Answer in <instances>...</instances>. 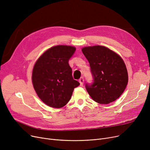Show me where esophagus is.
<instances>
[{"label":"esophagus","mask_w":150,"mask_h":150,"mask_svg":"<svg viewBox=\"0 0 150 150\" xmlns=\"http://www.w3.org/2000/svg\"><path fill=\"white\" fill-rule=\"evenodd\" d=\"M79 81V82H80L81 86H82L83 84V82H84V79H83V77H81Z\"/></svg>","instance_id":"esophagus-1"}]
</instances>
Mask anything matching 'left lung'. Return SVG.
<instances>
[{
  "mask_svg": "<svg viewBox=\"0 0 150 150\" xmlns=\"http://www.w3.org/2000/svg\"><path fill=\"white\" fill-rule=\"evenodd\" d=\"M82 51L89 62L93 77V82L85 84L89 95L99 104L115 101L123 93L128 82L123 59L102 46L85 47Z\"/></svg>",
  "mask_w": 150,
  "mask_h": 150,
  "instance_id": "left-lung-1",
  "label": "left lung"
}]
</instances>
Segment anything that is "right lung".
<instances>
[{"mask_svg": "<svg viewBox=\"0 0 150 150\" xmlns=\"http://www.w3.org/2000/svg\"><path fill=\"white\" fill-rule=\"evenodd\" d=\"M76 51L73 46L52 47L42 54L33 67V87L42 101L55 108L65 105L74 88L80 83L74 80L69 60Z\"/></svg>", "mask_w": 150, "mask_h": 150, "instance_id": "add662e5", "label": "right lung"}]
</instances>
